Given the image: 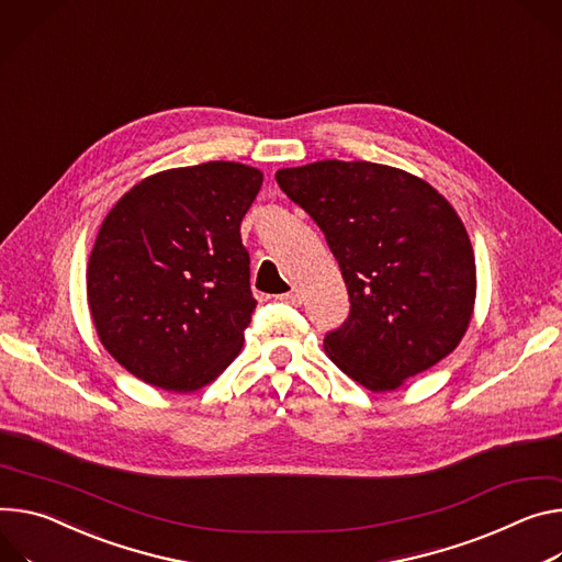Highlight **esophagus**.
Instances as JSON below:
<instances>
[{
	"label": "esophagus",
	"mask_w": 562,
	"mask_h": 562,
	"mask_svg": "<svg viewBox=\"0 0 562 562\" xmlns=\"http://www.w3.org/2000/svg\"><path fill=\"white\" fill-rule=\"evenodd\" d=\"M278 300L284 302V304H291V307H297V304H302V291L300 289H291L289 293L278 295Z\"/></svg>",
	"instance_id": "34e87169"
}]
</instances>
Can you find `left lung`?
Returning a JSON list of instances; mask_svg holds the SVG:
<instances>
[{
	"label": "left lung",
	"mask_w": 562,
	"mask_h": 562,
	"mask_svg": "<svg viewBox=\"0 0 562 562\" xmlns=\"http://www.w3.org/2000/svg\"><path fill=\"white\" fill-rule=\"evenodd\" d=\"M325 233L349 318L325 338L329 359L370 392H392L464 338L477 293L469 233L428 181L370 161H316L276 172Z\"/></svg>",
	"instance_id": "1"
}]
</instances>
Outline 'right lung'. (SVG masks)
Returning <instances> with one entry per match:
<instances>
[{
  "mask_svg": "<svg viewBox=\"0 0 562 562\" xmlns=\"http://www.w3.org/2000/svg\"><path fill=\"white\" fill-rule=\"evenodd\" d=\"M265 175L209 161L149 175L98 228L87 265L95 334L136 379L170 392L215 381L258 300L239 224Z\"/></svg>",
  "mask_w": 562,
  "mask_h": 562,
  "instance_id": "obj_1",
  "label": "right lung"
}]
</instances>
